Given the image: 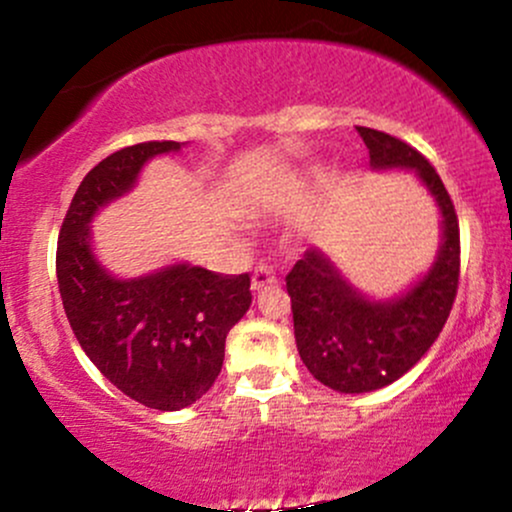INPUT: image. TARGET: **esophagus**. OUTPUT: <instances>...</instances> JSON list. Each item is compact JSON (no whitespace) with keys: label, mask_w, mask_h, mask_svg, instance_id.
<instances>
[{"label":"esophagus","mask_w":512,"mask_h":512,"mask_svg":"<svg viewBox=\"0 0 512 512\" xmlns=\"http://www.w3.org/2000/svg\"><path fill=\"white\" fill-rule=\"evenodd\" d=\"M269 284H276L274 267L267 262H260L255 267V272H252V291H262L264 286H269Z\"/></svg>","instance_id":"1"}]
</instances>
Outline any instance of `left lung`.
<instances>
[{"label": "left lung", "mask_w": 512, "mask_h": 512, "mask_svg": "<svg viewBox=\"0 0 512 512\" xmlns=\"http://www.w3.org/2000/svg\"><path fill=\"white\" fill-rule=\"evenodd\" d=\"M373 168H411L443 214L438 260L395 301H366L320 250H308L286 276L298 354L315 380L339 392L395 383L421 361L448 322L460 284V223L455 204L424 154L392 134L356 127Z\"/></svg>", "instance_id": "left-lung-1"}]
</instances>
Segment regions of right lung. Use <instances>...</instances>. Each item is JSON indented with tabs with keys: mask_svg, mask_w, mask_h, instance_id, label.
I'll return each instance as SVG.
<instances>
[{
	"mask_svg": "<svg viewBox=\"0 0 512 512\" xmlns=\"http://www.w3.org/2000/svg\"><path fill=\"white\" fill-rule=\"evenodd\" d=\"M178 142L125 146L88 170L57 243V284L76 342L105 378L158 411L190 407L219 378L226 334L252 303L250 274L175 264L142 279H113L93 257L88 221L122 197L151 156Z\"/></svg>",
	"mask_w": 512,
	"mask_h": 512,
	"instance_id": "right-lung-1",
	"label": "right lung"
}]
</instances>
